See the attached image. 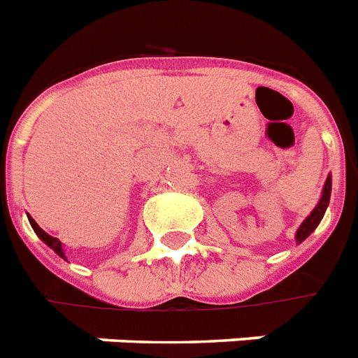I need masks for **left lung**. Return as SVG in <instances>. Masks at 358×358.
<instances>
[{"label": "left lung", "instance_id": "1", "mask_svg": "<svg viewBox=\"0 0 358 358\" xmlns=\"http://www.w3.org/2000/svg\"><path fill=\"white\" fill-rule=\"evenodd\" d=\"M331 189H332V178L331 174H329V178H327V182H324V187H323V193H321V199H319L317 206L310 212V215H308L306 220L302 222V225L299 227V231H296V242H304V240L310 236V234L317 229L319 222L323 220L324 215V210H327V206H329V201H331Z\"/></svg>", "mask_w": 358, "mask_h": 358}]
</instances>
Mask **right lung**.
Here are the masks:
<instances>
[{
  "mask_svg": "<svg viewBox=\"0 0 358 358\" xmlns=\"http://www.w3.org/2000/svg\"><path fill=\"white\" fill-rule=\"evenodd\" d=\"M27 220H29V223H31V227H34V231H35V233H37V236H39V238L43 240V242H45L46 245H50L52 250L58 253L59 257L65 259V253H64V248H62V242H59L58 238H54V236H50V234H48V233H45V231H43V229H41L39 225H37V223H35V220H34V217H31V215H27Z\"/></svg>",
  "mask_w": 358,
  "mask_h": 358,
  "instance_id": "add662e5",
  "label": "right lung"
}]
</instances>
